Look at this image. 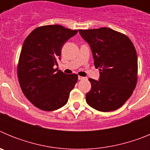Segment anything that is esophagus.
<instances>
[{
  "label": "esophagus",
  "mask_w": 150,
  "mask_h": 150,
  "mask_svg": "<svg viewBox=\"0 0 150 150\" xmlns=\"http://www.w3.org/2000/svg\"><path fill=\"white\" fill-rule=\"evenodd\" d=\"M78 79H79V80H83V79H86V77H83V76H78Z\"/></svg>",
  "instance_id": "1"
}]
</instances>
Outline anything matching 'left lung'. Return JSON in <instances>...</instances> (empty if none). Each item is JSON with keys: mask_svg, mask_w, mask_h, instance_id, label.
I'll return each instance as SVG.
<instances>
[{"mask_svg": "<svg viewBox=\"0 0 150 150\" xmlns=\"http://www.w3.org/2000/svg\"><path fill=\"white\" fill-rule=\"evenodd\" d=\"M79 32L90 45L94 64L100 71L99 81L89 78L87 104L101 112L119 109L133 93L137 82V56L128 36L109 28Z\"/></svg>", "mask_w": 150, "mask_h": 150, "instance_id": "obj_1", "label": "left lung"}]
</instances>
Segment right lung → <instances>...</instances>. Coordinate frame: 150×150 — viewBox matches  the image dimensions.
<instances>
[{"label": "right lung", "mask_w": 150, "mask_h": 150, "mask_svg": "<svg viewBox=\"0 0 150 150\" xmlns=\"http://www.w3.org/2000/svg\"><path fill=\"white\" fill-rule=\"evenodd\" d=\"M77 31L59 25L40 26L24 41L17 67L18 83L26 98L42 110L65 105L77 82V74L54 68L63 44Z\"/></svg>", "instance_id": "obj_1"}]
</instances>
